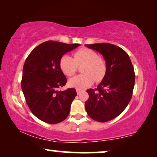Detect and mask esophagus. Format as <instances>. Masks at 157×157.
Instances as JSON below:
<instances>
[{"instance_id":"obj_1","label":"esophagus","mask_w":157,"mask_h":157,"mask_svg":"<svg viewBox=\"0 0 157 157\" xmlns=\"http://www.w3.org/2000/svg\"><path fill=\"white\" fill-rule=\"evenodd\" d=\"M76 93L78 94H81V89H76Z\"/></svg>"}]
</instances>
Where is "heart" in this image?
I'll return each mask as SVG.
<instances>
[{
	"label": "heart",
	"mask_w": 157,
	"mask_h": 157,
	"mask_svg": "<svg viewBox=\"0 0 157 157\" xmlns=\"http://www.w3.org/2000/svg\"><path fill=\"white\" fill-rule=\"evenodd\" d=\"M82 74L71 78L68 84L78 89H86L94 82H100L106 76V63L102 58L98 56L95 51L90 48L78 49L74 54L63 55L59 62L60 68L66 76H71L76 72L78 66H82Z\"/></svg>",
	"instance_id": "heart-1"
}]
</instances>
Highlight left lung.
Wrapping results in <instances>:
<instances>
[{
	"instance_id": "obj_1",
	"label": "left lung",
	"mask_w": 157,
	"mask_h": 157,
	"mask_svg": "<svg viewBox=\"0 0 157 157\" xmlns=\"http://www.w3.org/2000/svg\"><path fill=\"white\" fill-rule=\"evenodd\" d=\"M104 58L106 76L95 89L87 90L85 102L88 115L98 122L111 121L123 112L132 97L135 83L134 67L128 55L120 47L102 43L85 45Z\"/></svg>"
}]
</instances>
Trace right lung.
<instances>
[{
  "label": "right lung",
  "mask_w": 157,
  "mask_h": 157,
  "mask_svg": "<svg viewBox=\"0 0 157 157\" xmlns=\"http://www.w3.org/2000/svg\"><path fill=\"white\" fill-rule=\"evenodd\" d=\"M80 44L48 40L36 47L25 60L21 88L31 112L46 123L55 124L65 120L77 95L71 88L58 91L67 82L60 68L61 58Z\"/></svg>",
  "instance_id": "right-lung-1"
}]
</instances>
